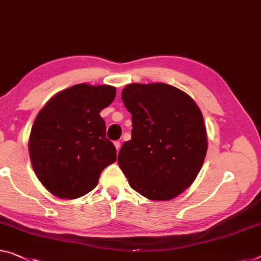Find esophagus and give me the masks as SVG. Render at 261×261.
Instances as JSON below:
<instances>
[{
	"mask_svg": "<svg viewBox=\"0 0 261 261\" xmlns=\"http://www.w3.org/2000/svg\"><path fill=\"white\" fill-rule=\"evenodd\" d=\"M114 146H115V149H117V151H119L120 148H121V143H120L119 141H115Z\"/></svg>",
	"mask_w": 261,
	"mask_h": 261,
	"instance_id": "esophagus-1",
	"label": "esophagus"
}]
</instances>
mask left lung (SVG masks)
<instances>
[{"label": "left lung", "instance_id": "left-lung-1", "mask_svg": "<svg viewBox=\"0 0 261 261\" xmlns=\"http://www.w3.org/2000/svg\"><path fill=\"white\" fill-rule=\"evenodd\" d=\"M121 99L132 114V139L118 163L132 189L169 200L197 177L207 150L203 114L190 95L163 83L129 84Z\"/></svg>", "mask_w": 261, "mask_h": 261}]
</instances>
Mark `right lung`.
<instances>
[{
  "mask_svg": "<svg viewBox=\"0 0 261 261\" xmlns=\"http://www.w3.org/2000/svg\"><path fill=\"white\" fill-rule=\"evenodd\" d=\"M117 89L77 84L58 92L36 117L29 138L34 171L56 197L74 199L93 190L101 171L117 161L100 112Z\"/></svg>",
  "mask_w": 261,
  "mask_h": 261,
  "instance_id": "right-lung-1",
  "label": "right lung"
}]
</instances>
